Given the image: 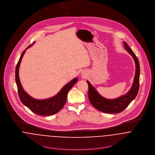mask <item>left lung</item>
<instances>
[{"instance_id": "8db88e82", "label": "left lung", "mask_w": 155, "mask_h": 155, "mask_svg": "<svg viewBox=\"0 0 155 155\" xmlns=\"http://www.w3.org/2000/svg\"><path fill=\"white\" fill-rule=\"evenodd\" d=\"M124 47L127 52L131 55L135 63V75L132 86L130 90L125 95L118 98L109 100L104 98L95 89L89 81L88 85V98L91 104L96 108L104 113L116 114L119 113L125 109L129 104L137 97L139 88L140 66L138 59L134 51L127 46L126 42H124Z\"/></svg>"}]
</instances>
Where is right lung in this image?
Listing matches in <instances>:
<instances>
[{"instance_id":"add662e5","label":"right lung","mask_w":155,"mask_h":155,"mask_svg":"<svg viewBox=\"0 0 155 155\" xmlns=\"http://www.w3.org/2000/svg\"><path fill=\"white\" fill-rule=\"evenodd\" d=\"M31 46L32 45L28 46L23 52L16 67V82L18 87L19 98L23 104L26 106L28 109H30L37 115L41 116L52 115L59 112L63 108L66 102L68 92L73 87V85L77 82L78 78H75L70 82L67 84L56 95L52 98L40 100L35 99L30 97L23 90L21 86L18 76V70L21 59L26 52V50Z\"/></svg>"}]
</instances>
